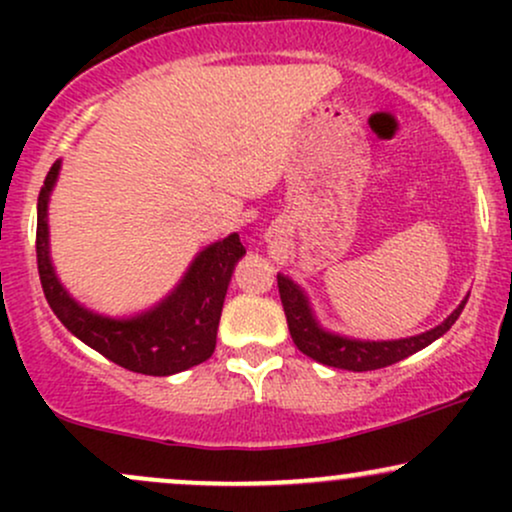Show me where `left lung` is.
Listing matches in <instances>:
<instances>
[{
    "instance_id": "obj_1",
    "label": "left lung",
    "mask_w": 512,
    "mask_h": 512,
    "mask_svg": "<svg viewBox=\"0 0 512 512\" xmlns=\"http://www.w3.org/2000/svg\"><path fill=\"white\" fill-rule=\"evenodd\" d=\"M62 161L52 163L38 195L35 255L43 293L52 313L76 339L96 349L117 366L144 375H173L197 366L214 354L216 327L226 298L228 281L245 255L238 233L216 240L197 252L173 291L132 317L98 315L64 289L50 257L48 202L60 175Z\"/></svg>"
}]
</instances>
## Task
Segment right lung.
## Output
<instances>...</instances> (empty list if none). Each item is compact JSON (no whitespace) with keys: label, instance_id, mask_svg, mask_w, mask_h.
I'll return each instance as SVG.
<instances>
[{"label":"right lung","instance_id":"obj_1","mask_svg":"<svg viewBox=\"0 0 512 512\" xmlns=\"http://www.w3.org/2000/svg\"><path fill=\"white\" fill-rule=\"evenodd\" d=\"M276 284H279L281 305H284L286 320H289L293 344H296L305 356L322 363V366L354 370V373L392 366V363L426 349L428 344L436 342L440 334L450 330V325L457 320V315L462 313L464 305L462 303L443 325L436 327V330L419 334V337L397 339V342H361V339L339 337V334L325 332L322 327H317L315 317L310 313L308 298H305L301 286H298L296 281H291L289 276L276 274Z\"/></svg>","mask_w":512,"mask_h":512}]
</instances>
